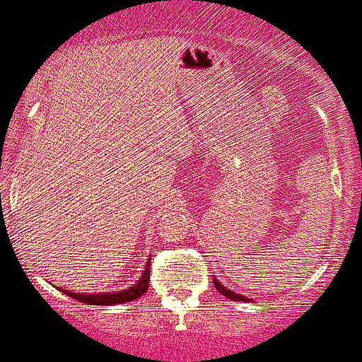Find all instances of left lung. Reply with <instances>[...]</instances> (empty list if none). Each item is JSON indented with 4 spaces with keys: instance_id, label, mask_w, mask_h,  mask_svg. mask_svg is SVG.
<instances>
[{
    "instance_id": "8db88e82",
    "label": "left lung",
    "mask_w": 362,
    "mask_h": 362,
    "mask_svg": "<svg viewBox=\"0 0 362 362\" xmlns=\"http://www.w3.org/2000/svg\"><path fill=\"white\" fill-rule=\"evenodd\" d=\"M214 286H216L217 292H219L221 296L228 297V299H231V300H249L247 297H244V296H240V293H235V292H231V290H228L226 286L221 285V283L217 281V279H214Z\"/></svg>"
}]
</instances>
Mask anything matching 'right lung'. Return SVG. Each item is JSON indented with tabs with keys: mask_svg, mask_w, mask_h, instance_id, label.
Listing matches in <instances>:
<instances>
[{
	"mask_svg": "<svg viewBox=\"0 0 362 362\" xmlns=\"http://www.w3.org/2000/svg\"><path fill=\"white\" fill-rule=\"evenodd\" d=\"M152 259V258H150ZM150 281V262H146L145 270H143L141 278L136 281V285L129 286V288L120 290V292H107V293H76L70 290H63V293L72 299L79 300V303L90 304V306H111V304H122L131 303V300L139 299L143 293L148 290Z\"/></svg>",
	"mask_w": 362,
	"mask_h": 362,
	"instance_id": "1",
	"label": "right lung"
}]
</instances>
